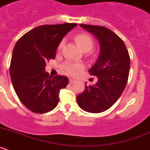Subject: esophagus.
<instances>
[{
	"label": "esophagus",
	"instance_id": "obj_1",
	"mask_svg": "<svg viewBox=\"0 0 150 150\" xmlns=\"http://www.w3.org/2000/svg\"><path fill=\"white\" fill-rule=\"evenodd\" d=\"M75 80H74V79H69V83H70V84H74V83H75Z\"/></svg>",
	"mask_w": 150,
	"mask_h": 150
}]
</instances>
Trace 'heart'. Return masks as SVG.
I'll list each match as a JSON object with an SVG mask.
<instances>
[{"mask_svg":"<svg viewBox=\"0 0 150 150\" xmlns=\"http://www.w3.org/2000/svg\"><path fill=\"white\" fill-rule=\"evenodd\" d=\"M75 40H76V43H78L80 48L85 51V50H88L92 49L94 46V40L91 38V36L89 35L86 33H79V34H76L75 36ZM64 43V40H62L59 43V46H58V50L60 51L62 49ZM83 68V65L80 63H75V62H67L65 63H64L62 65V71L65 74L71 75V76H74L76 75L80 70Z\"/></svg>","mask_w":150,"mask_h":150,"instance_id":"obj_1","label":"heart"}]
</instances>
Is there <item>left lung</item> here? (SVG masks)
I'll return each instance as SVG.
<instances>
[{
  "label": "left lung",
  "instance_id": "left-lung-1",
  "mask_svg": "<svg viewBox=\"0 0 150 150\" xmlns=\"http://www.w3.org/2000/svg\"><path fill=\"white\" fill-rule=\"evenodd\" d=\"M80 26L98 39L100 52L88 71L98 81L94 86L86 85L76 101L83 110L98 113L112 107L124 91L129 75L130 56L122 40L109 28L85 24Z\"/></svg>",
  "mask_w": 150,
  "mask_h": 150
}]
</instances>
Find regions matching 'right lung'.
I'll use <instances>...</instances> for the list:
<instances>
[{"instance_id":"right-lung-1","label":"right lung","mask_w":150,"mask_h":150,"mask_svg":"<svg viewBox=\"0 0 150 150\" xmlns=\"http://www.w3.org/2000/svg\"><path fill=\"white\" fill-rule=\"evenodd\" d=\"M76 26V23L38 26L17 41L10 62V76L17 96L30 111L45 113L59 103V91L67 86L68 78L52 77L45 66L55 59L59 43Z\"/></svg>"}]
</instances>
